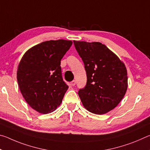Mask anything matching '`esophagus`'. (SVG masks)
Wrapping results in <instances>:
<instances>
[{"label":"esophagus","mask_w":150,"mask_h":150,"mask_svg":"<svg viewBox=\"0 0 150 150\" xmlns=\"http://www.w3.org/2000/svg\"><path fill=\"white\" fill-rule=\"evenodd\" d=\"M75 84H76V81L75 80H73V81H71V85L72 87H73V86H75Z\"/></svg>","instance_id":"1"}]
</instances>
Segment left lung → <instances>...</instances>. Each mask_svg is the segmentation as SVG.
Segmentation results:
<instances>
[{"label": "left lung", "instance_id": "8db88e82", "mask_svg": "<svg viewBox=\"0 0 150 150\" xmlns=\"http://www.w3.org/2000/svg\"><path fill=\"white\" fill-rule=\"evenodd\" d=\"M87 73V84L79 91L83 105L96 115L115 108L128 87L126 66L117 55L100 42L73 41Z\"/></svg>", "mask_w": 150, "mask_h": 150}]
</instances>
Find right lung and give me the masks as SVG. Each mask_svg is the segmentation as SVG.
Segmentation results:
<instances>
[{
  "mask_svg": "<svg viewBox=\"0 0 150 150\" xmlns=\"http://www.w3.org/2000/svg\"><path fill=\"white\" fill-rule=\"evenodd\" d=\"M72 44L65 40L45 41L29 49L20 60L17 70L20 92L40 113L54 112L69 88L63 80L60 65Z\"/></svg>",
  "mask_w": 150,
  "mask_h": 150,
  "instance_id": "obj_1",
  "label": "right lung"
}]
</instances>
